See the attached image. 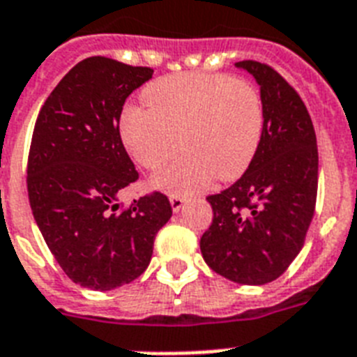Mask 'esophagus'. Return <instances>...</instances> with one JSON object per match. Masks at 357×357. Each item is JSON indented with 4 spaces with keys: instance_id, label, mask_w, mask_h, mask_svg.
<instances>
[{
    "instance_id": "1",
    "label": "esophagus",
    "mask_w": 357,
    "mask_h": 357,
    "mask_svg": "<svg viewBox=\"0 0 357 357\" xmlns=\"http://www.w3.org/2000/svg\"><path fill=\"white\" fill-rule=\"evenodd\" d=\"M169 202H172V208H173V211H175V213H178V211L182 210V206H184V202H185V200L182 199V197H178V195H173L172 199H169Z\"/></svg>"
}]
</instances>
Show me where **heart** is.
I'll return each mask as SVG.
<instances>
[{
	"label": "heart",
	"mask_w": 357,
	"mask_h": 357,
	"mask_svg": "<svg viewBox=\"0 0 357 357\" xmlns=\"http://www.w3.org/2000/svg\"><path fill=\"white\" fill-rule=\"evenodd\" d=\"M147 109L128 107L120 137L135 160L158 169L184 146V155L153 176L151 184L172 195L204 190L215 176L234 181L257 155L264 131L259 91L228 75L182 73L144 89Z\"/></svg>",
	"instance_id": "1"
}]
</instances>
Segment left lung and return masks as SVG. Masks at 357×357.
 <instances>
[{"label": "left lung", "instance_id": "obj_1", "mask_svg": "<svg viewBox=\"0 0 357 357\" xmlns=\"http://www.w3.org/2000/svg\"><path fill=\"white\" fill-rule=\"evenodd\" d=\"M264 131L257 155L228 190L208 197L211 226L200 237L206 264L238 284H266L301 252L317 197V144L310 114L287 79L253 60Z\"/></svg>", "mask_w": 357, "mask_h": 357}]
</instances>
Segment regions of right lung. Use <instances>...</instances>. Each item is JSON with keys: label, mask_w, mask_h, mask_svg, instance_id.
<instances>
[{"label": "right lung", "mask_w": 357, "mask_h": 357, "mask_svg": "<svg viewBox=\"0 0 357 357\" xmlns=\"http://www.w3.org/2000/svg\"><path fill=\"white\" fill-rule=\"evenodd\" d=\"M153 78L149 67L93 56L54 87L32 132L26 190L38 228L61 270L79 287L114 290L149 266L172 204L158 191L120 210L138 178L120 138L129 94Z\"/></svg>", "instance_id": "add662e5"}]
</instances>
